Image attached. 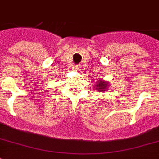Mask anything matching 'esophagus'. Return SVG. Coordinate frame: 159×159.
<instances>
[{
    "mask_svg": "<svg viewBox=\"0 0 159 159\" xmlns=\"http://www.w3.org/2000/svg\"><path fill=\"white\" fill-rule=\"evenodd\" d=\"M80 70H81V66H79V65H76V66H73V70H75V71H79Z\"/></svg>",
    "mask_w": 159,
    "mask_h": 159,
    "instance_id": "esophagus-1",
    "label": "esophagus"
}]
</instances>
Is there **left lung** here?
Returning a JSON list of instances; mask_svg holds the SVG:
<instances>
[{
    "mask_svg": "<svg viewBox=\"0 0 159 159\" xmlns=\"http://www.w3.org/2000/svg\"><path fill=\"white\" fill-rule=\"evenodd\" d=\"M96 86V90H98L99 92H105L107 91V89L110 87V83H108L107 81H104V80L100 79L99 80V82L95 84Z\"/></svg>",
    "mask_w": 159,
    "mask_h": 159,
    "instance_id": "left-lung-1",
    "label": "left lung"
}]
</instances>
